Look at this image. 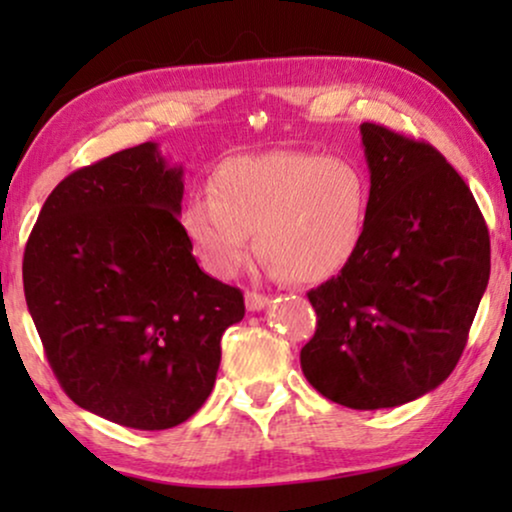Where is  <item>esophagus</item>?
I'll list each match as a JSON object with an SVG mask.
<instances>
[{
	"instance_id": "esophagus-1",
	"label": "esophagus",
	"mask_w": 512,
	"mask_h": 512,
	"mask_svg": "<svg viewBox=\"0 0 512 512\" xmlns=\"http://www.w3.org/2000/svg\"><path fill=\"white\" fill-rule=\"evenodd\" d=\"M244 303H247V310L249 312H258V310H263V307L270 303V298L263 296V293L247 291V296H244Z\"/></svg>"
}]
</instances>
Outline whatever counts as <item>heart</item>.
<instances>
[{
  "mask_svg": "<svg viewBox=\"0 0 512 512\" xmlns=\"http://www.w3.org/2000/svg\"><path fill=\"white\" fill-rule=\"evenodd\" d=\"M368 207V179L354 160L277 151L221 163L209 177V198L188 200L181 226L214 275L242 268L254 233L272 277L319 282L356 254Z\"/></svg>",
  "mask_w": 512,
  "mask_h": 512,
  "instance_id": "heart-1",
  "label": "heart"
}]
</instances>
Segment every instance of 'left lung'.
<instances>
[{"mask_svg":"<svg viewBox=\"0 0 512 512\" xmlns=\"http://www.w3.org/2000/svg\"><path fill=\"white\" fill-rule=\"evenodd\" d=\"M370 207L356 254L307 293L317 331L307 382L354 410L396 408L445 382L489 282V230L471 188L431 144L361 125Z\"/></svg>","mask_w":512,"mask_h":512,"instance_id":"1","label":"left lung"}]
</instances>
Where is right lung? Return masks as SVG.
<instances>
[{"label":"right lung","instance_id":"right-lung-1","mask_svg":"<svg viewBox=\"0 0 512 512\" xmlns=\"http://www.w3.org/2000/svg\"><path fill=\"white\" fill-rule=\"evenodd\" d=\"M184 170L153 142L60 181L23 256L27 310L48 366L79 408L172 429L212 394L242 291L205 275L181 226Z\"/></svg>","mask_w":512,"mask_h":512}]
</instances>
